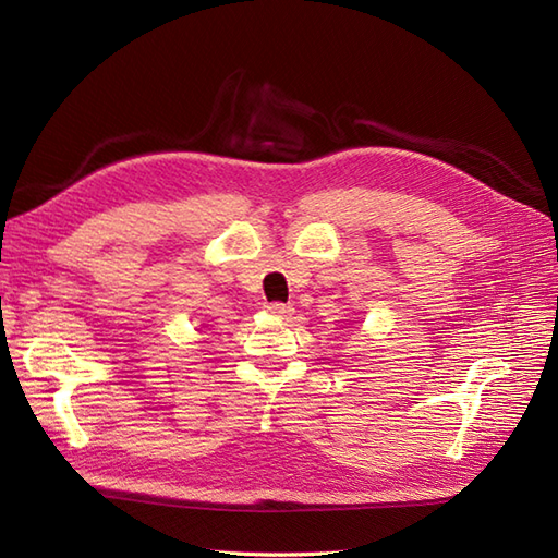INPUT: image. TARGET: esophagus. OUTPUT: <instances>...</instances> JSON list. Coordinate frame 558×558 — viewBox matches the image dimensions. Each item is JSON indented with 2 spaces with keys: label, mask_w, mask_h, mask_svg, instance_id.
<instances>
[{
  "label": "esophagus",
  "mask_w": 558,
  "mask_h": 558,
  "mask_svg": "<svg viewBox=\"0 0 558 558\" xmlns=\"http://www.w3.org/2000/svg\"><path fill=\"white\" fill-rule=\"evenodd\" d=\"M265 310L272 316H291L293 314V305H283V302H269Z\"/></svg>",
  "instance_id": "1"
}]
</instances>
